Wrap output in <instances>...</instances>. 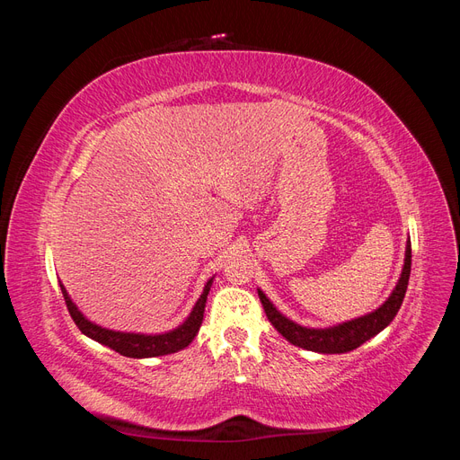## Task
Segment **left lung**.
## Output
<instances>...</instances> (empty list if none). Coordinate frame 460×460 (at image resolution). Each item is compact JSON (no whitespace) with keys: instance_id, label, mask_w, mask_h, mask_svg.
<instances>
[{"instance_id":"obj_1","label":"left lung","mask_w":460,"mask_h":460,"mask_svg":"<svg viewBox=\"0 0 460 460\" xmlns=\"http://www.w3.org/2000/svg\"><path fill=\"white\" fill-rule=\"evenodd\" d=\"M411 276V240L405 245V261H402L401 276L389 297L368 314L357 316L353 320H345V323L326 326V328H309L301 326L294 320H289L274 307V303L267 297V294L259 288V299L262 303V309L267 313L270 324L282 333V336L291 343L297 345L301 349L324 353V355H336L353 351L357 347L368 341L370 338L378 336V333L392 324L397 311L401 309V303L405 299V291L409 286Z\"/></svg>"}]
</instances>
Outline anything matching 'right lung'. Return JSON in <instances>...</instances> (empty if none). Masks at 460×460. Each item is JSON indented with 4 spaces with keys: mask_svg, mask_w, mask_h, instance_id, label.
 <instances>
[{
    "mask_svg": "<svg viewBox=\"0 0 460 460\" xmlns=\"http://www.w3.org/2000/svg\"><path fill=\"white\" fill-rule=\"evenodd\" d=\"M213 280H215V276H211L205 282V288L201 291L199 299L196 301V305H193L190 314L184 318V323L178 324L176 328H172L169 332H161V333L120 332V330H109V328L95 324L76 307V303L71 299V296H68L66 288L63 284H59V286L63 291L66 309H68V313H71L75 324L80 328V332L84 333V336L109 347V349H113L124 357L149 358V357L171 355V353L184 349V347H188L193 341V338L198 336V332L203 323L207 296H208V289H211V286H213Z\"/></svg>",
    "mask_w": 460,
    "mask_h": 460,
    "instance_id": "add662e5",
    "label": "right lung"
}]
</instances>
